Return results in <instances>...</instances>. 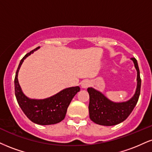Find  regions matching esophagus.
I'll list each match as a JSON object with an SVG mask.
<instances>
[{"label":"esophagus","mask_w":152,"mask_h":152,"mask_svg":"<svg viewBox=\"0 0 152 152\" xmlns=\"http://www.w3.org/2000/svg\"><path fill=\"white\" fill-rule=\"evenodd\" d=\"M90 81H88V80H85V81H82L81 82V87L83 88H86L90 86Z\"/></svg>","instance_id":"obj_1"}]
</instances>
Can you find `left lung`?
<instances>
[{
  "label": "left lung",
  "mask_w": 152,
  "mask_h": 152,
  "mask_svg": "<svg viewBox=\"0 0 152 152\" xmlns=\"http://www.w3.org/2000/svg\"><path fill=\"white\" fill-rule=\"evenodd\" d=\"M137 71V86L134 96L130 100L123 103H113L107 99L99 91L93 88L87 89L89 94V116L95 123L104 126H113L123 122L128 118L132 111L137 103L140 95L141 78L137 61L135 58H132Z\"/></svg>",
  "instance_id": "1"
}]
</instances>
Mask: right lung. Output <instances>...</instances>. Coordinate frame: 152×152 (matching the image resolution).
I'll list each match as a JSON object with an SVG mask.
<instances>
[{"label": "right lung", "mask_w": 152, "mask_h": 152, "mask_svg": "<svg viewBox=\"0 0 152 152\" xmlns=\"http://www.w3.org/2000/svg\"><path fill=\"white\" fill-rule=\"evenodd\" d=\"M38 48L39 47L25 54L20 62L15 77V94L18 105L31 121L41 125H54L64 119L69 104L75 95L80 91V88H68L44 100H34L27 98L22 92L18 83V71L24 59Z\"/></svg>", "instance_id": "right-lung-1"}]
</instances>
